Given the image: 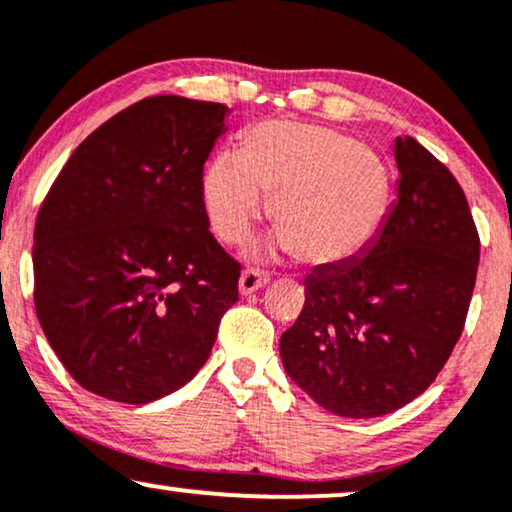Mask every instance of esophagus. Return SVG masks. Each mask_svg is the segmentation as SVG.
I'll use <instances>...</instances> for the list:
<instances>
[{"label":"esophagus","instance_id":"34e87169","mask_svg":"<svg viewBox=\"0 0 512 512\" xmlns=\"http://www.w3.org/2000/svg\"><path fill=\"white\" fill-rule=\"evenodd\" d=\"M271 281L269 274H264L260 269H245L241 278H238V290H241V295H252V292H257L260 288H264Z\"/></svg>","mask_w":512,"mask_h":512}]
</instances>
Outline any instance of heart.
<instances>
[{"label": "heart", "mask_w": 512, "mask_h": 512, "mask_svg": "<svg viewBox=\"0 0 512 512\" xmlns=\"http://www.w3.org/2000/svg\"><path fill=\"white\" fill-rule=\"evenodd\" d=\"M388 192L386 166L330 128L267 121L250 128L243 152H222L203 170L210 229L227 245L248 241L271 199V224L302 262L337 264L377 234Z\"/></svg>", "instance_id": "heart-1"}]
</instances>
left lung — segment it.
Instances as JSON below:
<instances>
[{
  "instance_id": "obj_1",
  "label": "left lung",
  "mask_w": 512,
  "mask_h": 512,
  "mask_svg": "<svg viewBox=\"0 0 512 512\" xmlns=\"http://www.w3.org/2000/svg\"><path fill=\"white\" fill-rule=\"evenodd\" d=\"M398 201L363 255L316 267L283 332L285 372L320 407L372 419L426 391L466 325L480 236L445 163L395 140Z\"/></svg>"
}]
</instances>
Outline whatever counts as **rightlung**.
Instances as JSON below:
<instances>
[{
    "label": "right lung",
    "instance_id": "right-lung-1",
    "mask_svg": "<svg viewBox=\"0 0 512 512\" xmlns=\"http://www.w3.org/2000/svg\"><path fill=\"white\" fill-rule=\"evenodd\" d=\"M227 105L152 95L95 128L34 224V309L95 395L142 405L185 386L238 302L236 262L201 199Z\"/></svg>",
    "mask_w": 512,
    "mask_h": 512
}]
</instances>
